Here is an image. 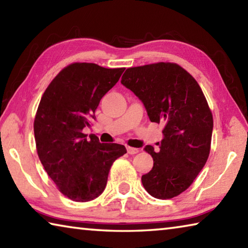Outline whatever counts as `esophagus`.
Wrapping results in <instances>:
<instances>
[{
	"label": "esophagus",
	"mask_w": 248,
	"mask_h": 248,
	"mask_svg": "<svg viewBox=\"0 0 248 248\" xmlns=\"http://www.w3.org/2000/svg\"><path fill=\"white\" fill-rule=\"evenodd\" d=\"M127 151H128L129 154L133 155V154H137L140 150L139 149H136V148H131V146H127Z\"/></svg>",
	"instance_id": "obj_1"
}]
</instances>
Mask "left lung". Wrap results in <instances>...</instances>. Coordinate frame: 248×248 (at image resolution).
Listing matches in <instances>:
<instances>
[{
    "label": "left lung",
    "instance_id": "obj_1",
    "mask_svg": "<svg viewBox=\"0 0 248 248\" xmlns=\"http://www.w3.org/2000/svg\"><path fill=\"white\" fill-rule=\"evenodd\" d=\"M121 84L143 103L152 123H163L158 152L146 145L153 169L142 176L151 196L170 199L187 189L207 162L213 118L199 84L175 63L148 64L125 70Z\"/></svg>",
    "mask_w": 248,
    "mask_h": 248
}]
</instances>
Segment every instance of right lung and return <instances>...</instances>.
Listing matches in <instances>:
<instances>
[{
	"mask_svg": "<svg viewBox=\"0 0 248 248\" xmlns=\"http://www.w3.org/2000/svg\"><path fill=\"white\" fill-rule=\"evenodd\" d=\"M124 71L73 63L59 73L41 97L33 132L41 164L62 194L85 202L102 195L110 167L127 153L124 145L87 139L83 129L96 119L100 99Z\"/></svg>",
	"mask_w": 248,
	"mask_h": 248,
	"instance_id": "1",
	"label": "right lung"
}]
</instances>
